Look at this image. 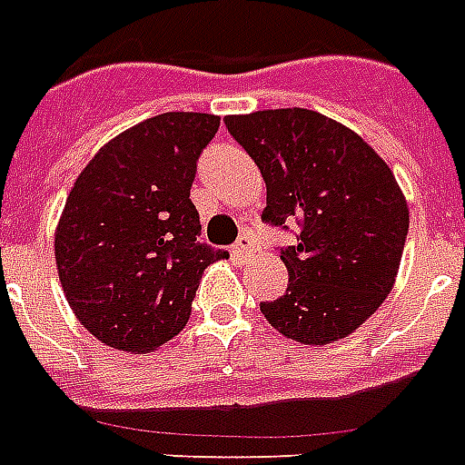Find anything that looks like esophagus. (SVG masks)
<instances>
[{
    "instance_id": "1",
    "label": "esophagus",
    "mask_w": 465,
    "mask_h": 465,
    "mask_svg": "<svg viewBox=\"0 0 465 465\" xmlns=\"http://www.w3.org/2000/svg\"><path fill=\"white\" fill-rule=\"evenodd\" d=\"M248 251H251V239H248V236H241V239L232 246V255L233 258H239V261L241 258H246Z\"/></svg>"
}]
</instances>
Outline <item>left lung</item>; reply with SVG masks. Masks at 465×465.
<instances>
[{
    "mask_svg": "<svg viewBox=\"0 0 465 465\" xmlns=\"http://www.w3.org/2000/svg\"><path fill=\"white\" fill-rule=\"evenodd\" d=\"M261 168L262 219H299L297 246L282 248L290 284L262 302L284 338L328 345L352 335L396 282L411 212L389 163L342 123L306 108L224 118Z\"/></svg>",
    "mask_w": 465,
    "mask_h": 465,
    "instance_id": "1",
    "label": "left lung"
}]
</instances>
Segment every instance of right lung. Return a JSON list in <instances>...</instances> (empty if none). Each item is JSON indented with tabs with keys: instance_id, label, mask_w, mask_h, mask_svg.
<instances>
[{
	"instance_id": "right-lung-1",
	"label": "right lung",
	"mask_w": 465,
	"mask_h": 465,
	"mask_svg": "<svg viewBox=\"0 0 465 465\" xmlns=\"http://www.w3.org/2000/svg\"><path fill=\"white\" fill-rule=\"evenodd\" d=\"M219 130L210 113L142 120L86 163L54 229L62 292L105 345L147 354L188 323L204 268L226 251L197 243L190 203L197 156Z\"/></svg>"
}]
</instances>
